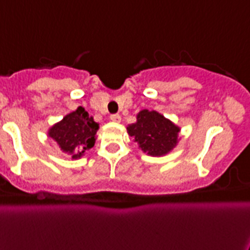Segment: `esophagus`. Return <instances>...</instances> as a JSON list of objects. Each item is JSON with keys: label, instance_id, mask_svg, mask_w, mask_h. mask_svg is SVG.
I'll use <instances>...</instances> for the list:
<instances>
[{"label": "esophagus", "instance_id": "34e87169", "mask_svg": "<svg viewBox=\"0 0 250 250\" xmlns=\"http://www.w3.org/2000/svg\"><path fill=\"white\" fill-rule=\"evenodd\" d=\"M110 121L115 122V123H119V122H121V115H119V114H111L110 115Z\"/></svg>", "mask_w": 250, "mask_h": 250}]
</instances>
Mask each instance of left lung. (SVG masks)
<instances>
[{
	"label": "left lung",
	"instance_id": "8db88e82",
	"mask_svg": "<svg viewBox=\"0 0 250 250\" xmlns=\"http://www.w3.org/2000/svg\"><path fill=\"white\" fill-rule=\"evenodd\" d=\"M127 132L144 153L162 157L177 145L180 127L158 111L144 109L137 114L136 123L127 125Z\"/></svg>",
	"mask_w": 250,
	"mask_h": 250
}]
</instances>
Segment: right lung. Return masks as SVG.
<instances>
[{
  "label": "right lung",
  "mask_w": 250,
  "mask_h": 250,
  "mask_svg": "<svg viewBox=\"0 0 250 250\" xmlns=\"http://www.w3.org/2000/svg\"><path fill=\"white\" fill-rule=\"evenodd\" d=\"M97 129L99 123L88 115L84 107L79 106L52 125L48 129V137L56 141L59 147L69 154L72 159H79L86 150L93 147Z\"/></svg>",
  "instance_id": "right-lung-1"
}]
</instances>
